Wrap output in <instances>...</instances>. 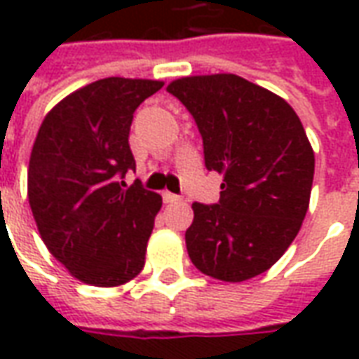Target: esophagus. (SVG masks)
I'll return each instance as SVG.
<instances>
[{"label":"esophagus","mask_w":359,"mask_h":359,"mask_svg":"<svg viewBox=\"0 0 359 359\" xmlns=\"http://www.w3.org/2000/svg\"><path fill=\"white\" fill-rule=\"evenodd\" d=\"M161 196H163L165 203H175V202H179V200H180V196L172 194V192H163Z\"/></svg>","instance_id":"34e87169"}]
</instances>
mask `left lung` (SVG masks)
Here are the masks:
<instances>
[{"mask_svg":"<svg viewBox=\"0 0 359 359\" xmlns=\"http://www.w3.org/2000/svg\"><path fill=\"white\" fill-rule=\"evenodd\" d=\"M167 92L194 117L217 203L194 202L187 250L198 269L241 283L277 264L306 217L316 157L296 111L236 74L187 76Z\"/></svg>","mask_w":359,"mask_h":359,"instance_id":"obj_1","label":"left lung"}]
</instances>
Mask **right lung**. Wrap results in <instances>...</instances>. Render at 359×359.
I'll list each match as a JSON object with an SVG mask.
<instances>
[{
  "mask_svg": "<svg viewBox=\"0 0 359 359\" xmlns=\"http://www.w3.org/2000/svg\"><path fill=\"white\" fill-rule=\"evenodd\" d=\"M163 82L109 76L46 115L28 165V202L43 244L71 275L118 286L144 267L161 196L140 180L128 146L134 111Z\"/></svg>",
  "mask_w": 359,
  "mask_h": 359,
  "instance_id": "add662e5",
  "label": "right lung"
}]
</instances>
